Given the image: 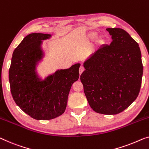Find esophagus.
Returning a JSON list of instances; mask_svg holds the SVG:
<instances>
[{
  "label": "esophagus",
  "mask_w": 149,
  "mask_h": 149,
  "mask_svg": "<svg viewBox=\"0 0 149 149\" xmlns=\"http://www.w3.org/2000/svg\"><path fill=\"white\" fill-rule=\"evenodd\" d=\"M84 70H85V68H84L83 66H80V68H79V74H81V73L83 72Z\"/></svg>",
  "instance_id": "34e87169"
}]
</instances>
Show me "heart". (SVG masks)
Here are the masks:
<instances>
[{
    "label": "heart",
    "instance_id": "b5f03b06",
    "mask_svg": "<svg viewBox=\"0 0 149 149\" xmlns=\"http://www.w3.org/2000/svg\"><path fill=\"white\" fill-rule=\"evenodd\" d=\"M97 37V33L96 32H95V31H93V32H91V33L90 34H89V38L90 39V40H94L95 38ZM100 42H102V40H100Z\"/></svg>",
    "mask_w": 149,
    "mask_h": 149
}]
</instances>
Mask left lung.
Here are the masks:
<instances>
[{
  "instance_id": "left-lung-1",
  "label": "left lung",
  "mask_w": 149,
  "mask_h": 149,
  "mask_svg": "<svg viewBox=\"0 0 149 149\" xmlns=\"http://www.w3.org/2000/svg\"><path fill=\"white\" fill-rule=\"evenodd\" d=\"M109 45L102 46L84 62L80 79L91 107L99 113L118 114L137 98L143 66L138 43L120 28L106 29Z\"/></svg>"
}]
</instances>
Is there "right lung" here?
Returning a JSON list of instances; mask_svg holds the SVG:
<instances>
[{
	"label": "right lung",
	"mask_w": 149,
	"mask_h": 149,
	"mask_svg": "<svg viewBox=\"0 0 149 149\" xmlns=\"http://www.w3.org/2000/svg\"><path fill=\"white\" fill-rule=\"evenodd\" d=\"M49 34L33 33L13 52L8 72L10 92L16 104L33 119L48 120L65 111L72 83L79 79L80 64L58 70L44 80L39 78L36 65L44 56L42 41Z\"/></svg>",
	"instance_id": "1"
}]
</instances>
